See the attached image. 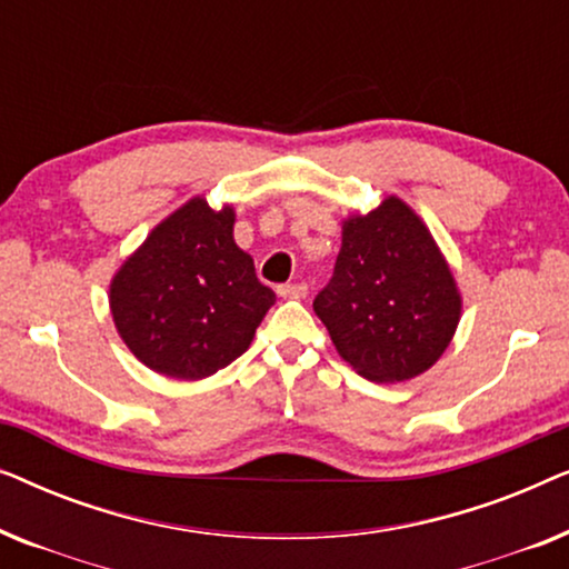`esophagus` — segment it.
I'll return each instance as SVG.
<instances>
[{
  "label": "esophagus",
  "instance_id": "obj_1",
  "mask_svg": "<svg viewBox=\"0 0 569 569\" xmlns=\"http://www.w3.org/2000/svg\"><path fill=\"white\" fill-rule=\"evenodd\" d=\"M277 295L284 300H300L308 295V284L306 282H287L277 287Z\"/></svg>",
  "mask_w": 569,
  "mask_h": 569
}]
</instances>
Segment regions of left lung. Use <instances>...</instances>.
<instances>
[{"label": "left lung", "instance_id": "1", "mask_svg": "<svg viewBox=\"0 0 569 569\" xmlns=\"http://www.w3.org/2000/svg\"><path fill=\"white\" fill-rule=\"evenodd\" d=\"M313 310L362 378L399 383L446 352L461 295L427 224L399 197H388L341 224L337 267Z\"/></svg>", "mask_w": 569, "mask_h": 569}]
</instances>
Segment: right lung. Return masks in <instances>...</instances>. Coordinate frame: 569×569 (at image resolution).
<instances>
[{
  "label": "right lung",
  "mask_w": 569,
  "mask_h": 569,
  "mask_svg": "<svg viewBox=\"0 0 569 569\" xmlns=\"http://www.w3.org/2000/svg\"><path fill=\"white\" fill-rule=\"evenodd\" d=\"M236 212L193 197L166 217L111 282L113 323L139 362L199 380L240 357L274 306L232 238Z\"/></svg>",
  "instance_id": "obj_1"
}]
</instances>
